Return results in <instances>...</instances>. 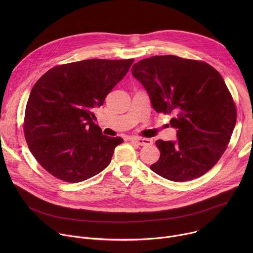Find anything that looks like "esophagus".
<instances>
[{
  "label": "esophagus",
  "instance_id": "esophagus-1",
  "mask_svg": "<svg viewBox=\"0 0 253 253\" xmlns=\"http://www.w3.org/2000/svg\"><path fill=\"white\" fill-rule=\"evenodd\" d=\"M132 142L140 146H149V145H152L153 143L152 140L148 138H133Z\"/></svg>",
  "mask_w": 253,
  "mask_h": 253
}]
</instances>
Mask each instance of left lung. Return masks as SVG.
<instances>
[{
  "mask_svg": "<svg viewBox=\"0 0 253 253\" xmlns=\"http://www.w3.org/2000/svg\"><path fill=\"white\" fill-rule=\"evenodd\" d=\"M153 109L171 113L175 141L157 140L159 160L150 166L171 181L198 178L226 149L236 123V108L221 75L207 63L173 55L154 56L132 66Z\"/></svg>",
  "mask_w": 253,
  "mask_h": 253,
  "instance_id": "1",
  "label": "left lung"
}]
</instances>
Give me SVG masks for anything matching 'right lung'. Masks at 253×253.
Instances as JSON below:
<instances>
[{
	"label": "right lung",
	"instance_id": "add662e5",
	"mask_svg": "<svg viewBox=\"0 0 253 253\" xmlns=\"http://www.w3.org/2000/svg\"><path fill=\"white\" fill-rule=\"evenodd\" d=\"M134 59H90L49 70L34 85L24 132L40 165L63 181L77 183L103 171L121 137L102 134L94 110L127 74Z\"/></svg>",
	"mask_w": 253,
	"mask_h": 253
}]
</instances>
